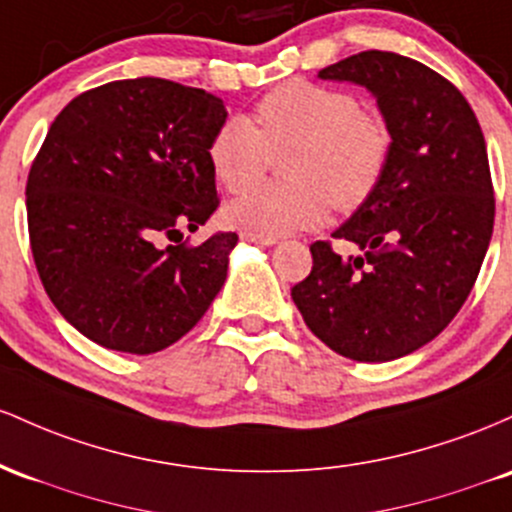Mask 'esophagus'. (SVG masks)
<instances>
[{
    "mask_svg": "<svg viewBox=\"0 0 512 512\" xmlns=\"http://www.w3.org/2000/svg\"><path fill=\"white\" fill-rule=\"evenodd\" d=\"M241 239L256 241V244H261V246H273L275 244L273 237H261V234H254V232H241Z\"/></svg>",
    "mask_w": 512,
    "mask_h": 512,
    "instance_id": "obj_1",
    "label": "esophagus"
}]
</instances>
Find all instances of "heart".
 <instances>
[{
    "label": "heart",
    "mask_w": 512,
    "mask_h": 512,
    "mask_svg": "<svg viewBox=\"0 0 512 512\" xmlns=\"http://www.w3.org/2000/svg\"><path fill=\"white\" fill-rule=\"evenodd\" d=\"M394 137L382 113L360 106L341 86L290 79L256 103L254 123L232 116L210 137L208 162L229 193L265 173L272 154L292 151L283 187H259L227 208L229 220L261 237H283L324 225L331 205L363 208L392 159Z\"/></svg>",
    "instance_id": "1"
}]
</instances>
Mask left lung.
Listing matches in <instances>:
<instances>
[{
	"label": "left lung",
	"mask_w": 512,
	"mask_h": 512,
	"mask_svg": "<svg viewBox=\"0 0 512 512\" xmlns=\"http://www.w3.org/2000/svg\"><path fill=\"white\" fill-rule=\"evenodd\" d=\"M319 77L367 86L394 147L377 193L333 232L363 254L314 241L292 300L338 355L384 363L433 341L476 283L496 217L484 132L457 86L411 57L365 50Z\"/></svg>",
	"instance_id": "8db88e82"
}]
</instances>
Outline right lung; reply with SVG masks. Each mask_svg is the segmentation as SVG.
Returning a JSON list of instances; mask_svg holds the SVG:
<instances>
[{
    "label": "right lung",
    "mask_w": 512,
    "mask_h": 512,
    "mask_svg": "<svg viewBox=\"0 0 512 512\" xmlns=\"http://www.w3.org/2000/svg\"><path fill=\"white\" fill-rule=\"evenodd\" d=\"M227 111L157 77L84 91L50 125L26 183L40 283L79 333L149 355L179 341L225 285L239 237L183 241L217 210L208 162Z\"/></svg>",
    "instance_id": "obj_1"
}]
</instances>
